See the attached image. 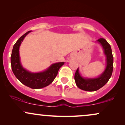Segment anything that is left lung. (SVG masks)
Here are the masks:
<instances>
[{"instance_id":"left-lung-1","label":"left lung","mask_w":125,"mask_h":125,"mask_svg":"<svg viewBox=\"0 0 125 125\" xmlns=\"http://www.w3.org/2000/svg\"><path fill=\"white\" fill-rule=\"evenodd\" d=\"M103 47L104 53L106 56V68L100 76L95 78H84L81 76L79 69L75 74V81L79 88L87 91H95L99 90L109 81L112 76L113 69V56L110 45L104 38H99L97 40Z\"/></svg>"}]
</instances>
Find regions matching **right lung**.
<instances>
[{
  "label": "right lung",
  "mask_w": 125,
  "mask_h": 125,
  "mask_svg": "<svg viewBox=\"0 0 125 125\" xmlns=\"http://www.w3.org/2000/svg\"><path fill=\"white\" fill-rule=\"evenodd\" d=\"M30 31H31L22 35L13 46L10 57L12 69L16 78L25 85L32 89L42 88L47 87L54 81L59 69L65 62L52 64L47 70L38 73H32L25 69L21 64L19 49L23 40Z\"/></svg>",
  "instance_id": "obj_1"
}]
</instances>
